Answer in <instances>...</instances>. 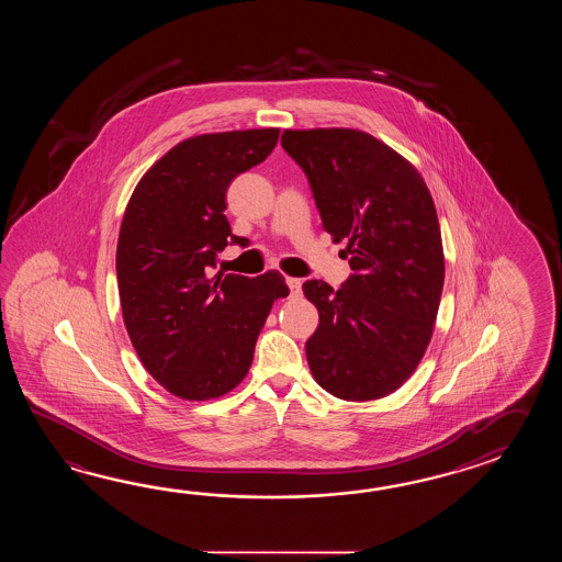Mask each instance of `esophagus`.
Instances as JSON below:
<instances>
[{
	"instance_id": "esophagus-1",
	"label": "esophagus",
	"mask_w": 562,
	"mask_h": 562,
	"mask_svg": "<svg viewBox=\"0 0 562 562\" xmlns=\"http://www.w3.org/2000/svg\"><path fill=\"white\" fill-rule=\"evenodd\" d=\"M286 285L291 289V295L301 293V279H297V277H286Z\"/></svg>"
}]
</instances>
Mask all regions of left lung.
Wrapping results in <instances>:
<instances>
[{
	"label": "left lung",
	"instance_id": "8db88e82",
	"mask_svg": "<svg viewBox=\"0 0 562 562\" xmlns=\"http://www.w3.org/2000/svg\"><path fill=\"white\" fill-rule=\"evenodd\" d=\"M281 144L310 180L323 228L344 243L351 276L335 291L303 283L319 311L305 344L325 392L368 402L394 394L430 344L443 286L440 223L416 167L368 132L285 131Z\"/></svg>",
	"mask_w": 562,
	"mask_h": 562
}]
</instances>
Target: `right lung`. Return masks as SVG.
<instances>
[{"mask_svg":"<svg viewBox=\"0 0 562 562\" xmlns=\"http://www.w3.org/2000/svg\"><path fill=\"white\" fill-rule=\"evenodd\" d=\"M279 128L215 132L170 148L146 170L120 225L116 277L132 346L170 394L204 402L235 390L277 299L279 271L209 276L231 233L228 184L273 153Z\"/></svg>","mask_w":562,"mask_h":562,"instance_id":"right-lung-1","label":"right lung"}]
</instances>
